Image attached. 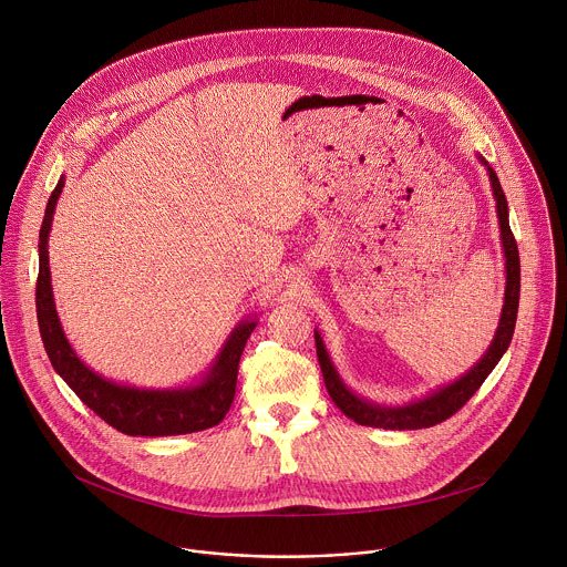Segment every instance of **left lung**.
<instances>
[{"instance_id":"1","label":"left lung","mask_w":567,"mask_h":567,"mask_svg":"<svg viewBox=\"0 0 567 567\" xmlns=\"http://www.w3.org/2000/svg\"><path fill=\"white\" fill-rule=\"evenodd\" d=\"M487 171H489L492 188H494V195H496V208H498V219H501V237H503V249H505V258H507L505 307H503L501 326H498L494 343L489 346L487 354L480 359V363L475 368H471L455 383H451L446 388H440L437 392H433L424 401H415V403H409V406H401V409H385V406H374V403L354 396L343 385V381L339 379L326 348H322L320 337L313 334L316 354H318L322 379H326V388H328L332 401L337 403V409H341V413L346 417H350L352 422H357L361 426L392 429V431H413V429H429V426L442 424L444 420L455 415L464 406V403L475 394V390L484 383V379L489 377V372L496 368V363L501 361V357L509 348L512 337H514V328H516L518 298H520V258H518L516 237L509 228L507 199H505V193L501 188L498 175L489 166H487Z\"/></svg>"}]
</instances>
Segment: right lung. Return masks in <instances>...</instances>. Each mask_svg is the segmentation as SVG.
Segmentation results:
<instances>
[{"label": "right lung", "mask_w": 567, "mask_h": 567, "mask_svg": "<svg viewBox=\"0 0 567 567\" xmlns=\"http://www.w3.org/2000/svg\"><path fill=\"white\" fill-rule=\"evenodd\" d=\"M64 182L60 179L49 197L44 221L40 228V271L35 282V307L38 326L42 334L44 350L53 370L69 383V388L87 403L103 422L125 435H186L217 426L233 403L239 357L245 352L247 339L251 337L256 322H241L233 332L226 348L221 350L208 379L188 390H138L127 385H116L92 372L75 357L66 343L51 293V271L47 239L51 230V217L55 202L62 193Z\"/></svg>", "instance_id": "obj_1"}]
</instances>
